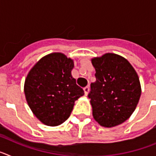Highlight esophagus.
I'll use <instances>...</instances> for the list:
<instances>
[{
  "label": "esophagus",
  "instance_id": "obj_1",
  "mask_svg": "<svg viewBox=\"0 0 156 156\" xmlns=\"http://www.w3.org/2000/svg\"><path fill=\"white\" fill-rule=\"evenodd\" d=\"M89 90H90V89H89V87H86L83 88V90H84V94L86 95V96L88 94Z\"/></svg>",
  "mask_w": 156,
  "mask_h": 156
}]
</instances>
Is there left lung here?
<instances>
[{"label":"left lung","instance_id":"left-lung-1","mask_svg":"<svg viewBox=\"0 0 156 156\" xmlns=\"http://www.w3.org/2000/svg\"><path fill=\"white\" fill-rule=\"evenodd\" d=\"M96 81L90 84L94 119L104 127L118 126L130 117L141 94L139 77L125 58L113 53L91 58Z\"/></svg>","mask_w":156,"mask_h":156}]
</instances>
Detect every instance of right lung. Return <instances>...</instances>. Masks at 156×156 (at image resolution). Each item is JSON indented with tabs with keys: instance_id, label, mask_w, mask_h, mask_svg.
I'll return each mask as SVG.
<instances>
[{
	"instance_id": "1",
	"label": "right lung",
	"mask_w": 156,
	"mask_h": 156,
	"mask_svg": "<svg viewBox=\"0 0 156 156\" xmlns=\"http://www.w3.org/2000/svg\"><path fill=\"white\" fill-rule=\"evenodd\" d=\"M73 60L60 52L41 58L27 74L24 93L33 113L47 126H56L69 117L75 101L84 94L71 72Z\"/></svg>"
}]
</instances>
